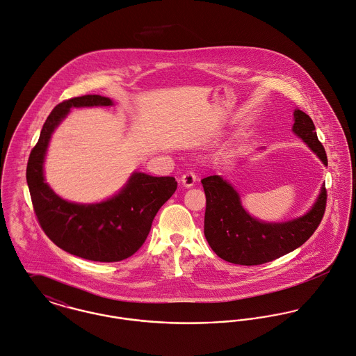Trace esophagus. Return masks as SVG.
Masks as SVG:
<instances>
[{
  "label": "esophagus",
  "mask_w": 356,
  "mask_h": 356,
  "mask_svg": "<svg viewBox=\"0 0 356 356\" xmlns=\"http://www.w3.org/2000/svg\"><path fill=\"white\" fill-rule=\"evenodd\" d=\"M197 181V175L194 172H187L181 176V184L186 187V188H191Z\"/></svg>",
  "instance_id": "obj_1"
}]
</instances>
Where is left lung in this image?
<instances>
[{"label": "left lung", "mask_w": 356, "mask_h": 356, "mask_svg": "<svg viewBox=\"0 0 356 356\" xmlns=\"http://www.w3.org/2000/svg\"><path fill=\"white\" fill-rule=\"evenodd\" d=\"M292 131L327 165L316 125L305 112L295 109ZM206 195L204 236L211 250L236 265H262L293 251L316 232L326 207V188L322 186L313 207L302 217L286 222H264L251 217L241 206L236 190L221 176L202 179Z\"/></svg>", "instance_id": "obj_1"}]
</instances>
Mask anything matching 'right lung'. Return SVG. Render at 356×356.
Wrapping results in <instances>:
<instances>
[{
	"instance_id": "obj_1",
	"label": "right lung",
	"mask_w": 356,
	"mask_h": 356,
	"mask_svg": "<svg viewBox=\"0 0 356 356\" xmlns=\"http://www.w3.org/2000/svg\"><path fill=\"white\" fill-rule=\"evenodd\" d=\"M101 95L75 97L58 104L44 121L40 139L27 162V184L40 228L56 245L80 258L119 262L145 243L159 207L177 188L175 177L135 172L125 187L101 203L67 202L44 183L43 161L53 131L71 108L111 106Z\"/></svg>"
}]
</instances>
